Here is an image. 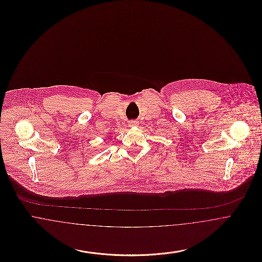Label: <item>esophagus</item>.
Returning a JSON list of instances; mask_svg holds the SVG:
<instances>
[{
    "label": "esophagus",
    "instance_id": "1",
    "mask_svg": "<svg viewBox=\"0 0 262 262\" xmlns=\"http://www.w3.org/2000/svg\"><path fill=\"white\" fill-rule=\"evenodd\" d=\"M138 125V123H137V121H130L129 123H128V126L129 127H136Z\"/></svg>",
    "mask_w": 262,
    "mask_h": 262
}]
</instances>
